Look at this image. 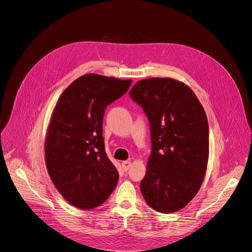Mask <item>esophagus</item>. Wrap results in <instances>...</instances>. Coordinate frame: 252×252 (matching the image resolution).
Instances as JSON below:
<instances>
[{"label": "esophagus", "mask_w": 252, "mask_h": 252, "mask_svg": "<svg viewBox=\"0 0 252 252\" xmlns=\"http://www.w3.org/2000/svg\"><path fill=\"white\" fill-rule=\"evenodd\" d=\"M130 165H131V162L128 161V160H126V161H123V162H122V166H123V169H124L125 171H127L128 168L130 167Z\"/></svg>", "instance_id": "1"}]
</instances>
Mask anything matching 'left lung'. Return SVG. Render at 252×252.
Listing matches in <instances>:
<instances>
[{
  "instance_id": "1",
  "label": "left lung",
  "mask_w": 252,
  "mask_h": 252,
  "mask_svg": "<svg viewBox=\"0 0 252 252\" xmlns=\"http://www.w3.org/2000/svg\"><path fill=\"white\" fill-rule=\"evenodd\" d=\"M151 124L152 155L140 191L161 213L181 210L196 195L209 156L208 123L192 90L170 78L138 81L129 92Z\"/></svg>"
}]
</instances>
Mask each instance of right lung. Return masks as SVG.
I'll return each instance as SVG.
<instances>
[{
	"instance_id": "1",
	"label": "right lung",
	"mask_w": 252,
	"mask_h": 252,
	"mask_svg": "<svg viewBox=\"0 0 252 252\" xmlns=\"http://www.w3.org/2000/svg\"><path fill=\"white\" fill-rule=\"evenodd\" d=\"M131 80L88 74L60 96L45 139V160L59 192L73 206L93 209L117 187L119 172L104 152L105 107L125 94Z\"/></svg>"
}]
</instances>
